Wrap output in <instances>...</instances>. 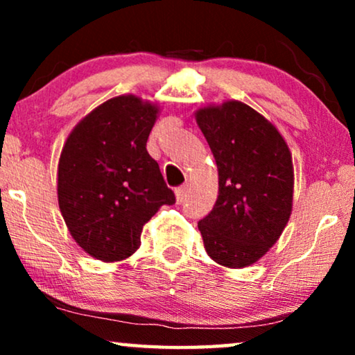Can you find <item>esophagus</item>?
Returning <instances> with one entry per match:
<instances>
[{
	"instance_id": "34e87169",
	"label": "esophagus",
	"mask_w": 355,
	"mask_h": 355,
	"mask_svg": "<svg viewBox=\"0 0 355 355\" xmlns=\"http://www.w3.org/2000/svg\"><path fill=\"white\" fill-rule=\"evenodd\" d=\"M187 191H189L187 184H186V186L178 187L176 191H174V196H176V202H178V203H182L184 200H186V197H187Z\"/></svg>"
}]
</instances>
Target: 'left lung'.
<instances>
[{"label": "left lung", "mask_w": 355, "mask_h": 355, "mask_svg": "<svg viewBox=\"0 0 355 355\" xmlns=\"http://www.w3.org/2000/svg\"><path fill=\"white\" fill-rule=\"evenodd\" d=\"M218 168V198L198 221L208 257L245 268L276 244L293 213V155L276 125L237 100L198 108Z\"/></svg>", "instance_id": "obj_1"}]
</instances>
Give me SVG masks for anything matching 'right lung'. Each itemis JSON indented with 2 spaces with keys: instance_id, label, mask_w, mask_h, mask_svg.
<instances>
[{
  "instance_id": "add662e5",
  "label": "right lung",
  "mask_w": 355,
  "mask_h": 355,
  "mask_svg": "<svg viewBox=\"0 0 355 355\" xmlns=\"http://www.w3.org/2000/svg\"><path fill=\"white\" fill-rule=\"evenodd\" d=\"M159 111L140 96H114L84 116L61 150V215L72 239L105 263L132 255L145 223L176 202L147 152Z\"/></svg>"
}]
</instances>
